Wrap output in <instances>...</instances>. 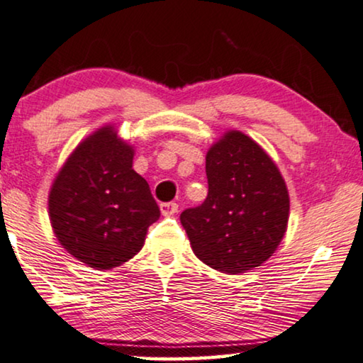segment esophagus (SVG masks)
Instances as JSON below:
<instances>
[{
    "label": "esophagus",
    "instance_id": "34e87169",
    "mask_svg": "<svg viewBox=\"0 0 363 363\" xmlns=\"http://www.w3.org/2000/svg\"><path fill=\"white\" fill-rule=\"evenodd\" d=\"M177 208H179V206H177L176 202H166V203H161V213L164 217H171L174 216V213L177 212Z\"/></svg>",
    "mask_w": 363,
    "mask_h": 363
}]
</instances>
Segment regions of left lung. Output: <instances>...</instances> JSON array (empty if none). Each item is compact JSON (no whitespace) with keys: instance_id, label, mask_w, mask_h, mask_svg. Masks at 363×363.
<instances>
[{"instance_id":"obj_1","label":"left lung","mask_w":363,"mask_h":363,"mask_svg":"<svg viewBox=\"0 0 363 363\" xmlns=\"http://www.w3.org/2000/svg\"><path fill=\"white\" fill-rule=\"evenodd\" d=\"M208 194L181 213L196 257L238 274L267 262L288 228L289 194L281 172L257 141L228 130L206 156Z\"/></svg>"}]
</instances>
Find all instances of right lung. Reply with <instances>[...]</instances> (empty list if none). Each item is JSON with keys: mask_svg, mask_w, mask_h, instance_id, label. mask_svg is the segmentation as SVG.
Listing matches in <instances>:
<instances>
[{"mask_svg": "<svg viewBox=\"0 0 363 363\" xmlns=\"http://www.w3.org/2000/svg\"><path fill=\"white\" fill-rule=\"evenodd\" d=\"M135 147L113 125L79 143L49 191V218L59 243L90 268L111 269L145 245L160 218L150 186L133 169Z\"/></svg>", "mask_w": 363, "mask_h": 363, "instance_id": "obj_1", "label": "right lung"}]
</instances>
